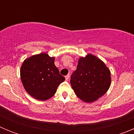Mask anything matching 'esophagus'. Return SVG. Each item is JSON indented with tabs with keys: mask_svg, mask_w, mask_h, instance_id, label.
Returning a JSON list of instances; mask_svg holds the SVG:
<instances>
[{
	"mask_svg": "<svg viewBox=\"0 0 134 134\" xmlns=\"http://www.w3.org/2000/svg\"><path fill=\"white\" fill-rule=\"evenodd\" d=\"M69 78H70V75H69V74H68V75H66V76H65V79H66V80H68Z\"/></svg>",
	"mask_w": 134,
	"mask_h": 134,
	"instance_id": "1",
	"label": "esophagus"
}]
</instances>
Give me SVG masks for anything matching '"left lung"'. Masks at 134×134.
Instances as JSON below:
<instances>
[{"label": "left lung", "instance_id": "8db88e82", "mask_svg": "<svg viewBox=\"0 0 134 134\" xmlns=\"http://www.w3.org/2000/svg\"><path fill=\"white\" fill-rule=\"evenodd\" d=\"M111 72L103 62L88 54L79 59L70 84L76 95L86 103H93L107 93L111 85Z\"/></svg>", "mask_w": 134, "mask_h": 134}]
</instances>
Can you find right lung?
Masks as SVG:
<instances>
[{
	"label": "right lung",
	"instance_id": "right-lung-1",
	"mask_svg": "<svg viewBox=\"0 0 134 134\" xmlns=\"http://www.w3.org/2000/svg\"><path fill=\"white\" fill-rule=\"evenodd\" d=\"M54 57L46 53L36 54L23 61L20 70L21 82L27 93L40 100L55 94L58 86L65 80L54 64Z\"/></svg>",
	"mask_w": 134,
	"mask_h": 134
}]
</instances>
